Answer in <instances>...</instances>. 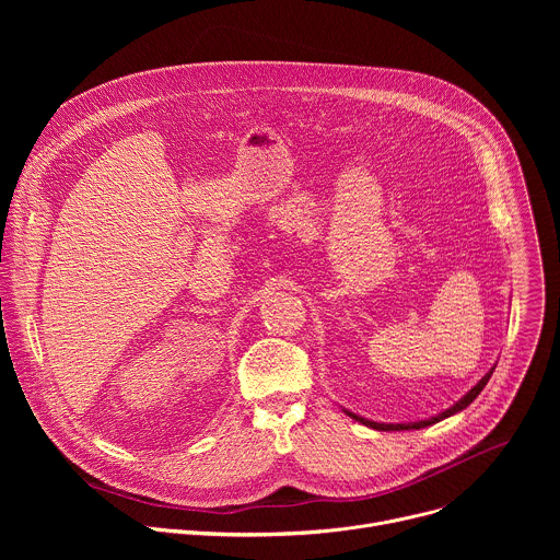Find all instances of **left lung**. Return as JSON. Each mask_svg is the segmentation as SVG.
Masks as SVG:
<instances>
[{
    "mask_svg": "<svg viewBox=\"0 0 560 560\" xmlns=\"http://www.w3.org/2000/svg\"><path fill=\"white\" fill-rule=\"evenodd\" d=\"M497 368V365H494ZM494 368L478 381L467 394H463L458 401L452 406V408H447V410H443L441 415H436V417H430V419H425V421H415V423H376V421H370V419H363V417H359V415H354V412H350V410H343L348 417H352L354 421H359V423H363V425H368V428H372V430H378V432H401V430H423V428H428V425H434V423H439V421H443V419H447V417H452V415H458L460 410H465L474 398L481 394V389L488 385V381H490V376H492V372H494Z\"/></svg>",
    "mask_w": 560,
    "mask_h": 560,
    "instance_id": "1",
    "label": "left lung"
}]
</instances>
